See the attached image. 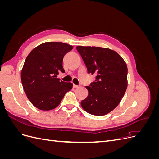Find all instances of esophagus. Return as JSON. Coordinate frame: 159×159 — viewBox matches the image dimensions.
<instances>
[{"instance_id": "34e87169", "label": "esophagus", "mask_w": 159, "mask_h": 159, "mask_svg": "<svg viewBox=\"0 0 159 159\" xmlns=\"http://www.w3.org/2000/svg\"><path fill=\"white\" fill-rule=\"evenodd\" d=\"M73 87H74V88H78L79 87V85H77L74 84V85H73Z\"/></svg>"}]
</instances>
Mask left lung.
Masks as SVG:
<instances>
[{
	"instance_id": "8db88e82",
	"label": "left lung",
	"mask_w": 159,
	"mask_h": 159,
	"mask_svg": "<svg viewBox=\"0 0 159 159\" xmlns=\"http://www.w3.org/2000/svg\"><path fill=\"white\" fill-rule=\"evenodd\" d=\"M77 50L95 80L86 86L88 95L81 102L86 112L102 116L113 111L121 102L127 88V67L119 54L111 49L78 46Z\"/></svg>"
}]
</instances>
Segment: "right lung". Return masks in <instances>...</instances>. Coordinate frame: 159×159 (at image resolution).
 <instances>
[{"label":"right lung","instance_id":"obj_1","mask_svg":"<svg viewBox=\"0 0 159 159\" xmlns=\"http://www.w3.org/2000/svg\"><path fill=\"white\" fill-rule=\"evenodd\" d=\"M73 48L66 43L48 42L34 48L28 55L21 71V81L28 99L36 108L49 111L59 105L73 84L57 78L65 72L64 56Z\"/></svg>","mask_w":159,"mask_h":159}]
</instances>
